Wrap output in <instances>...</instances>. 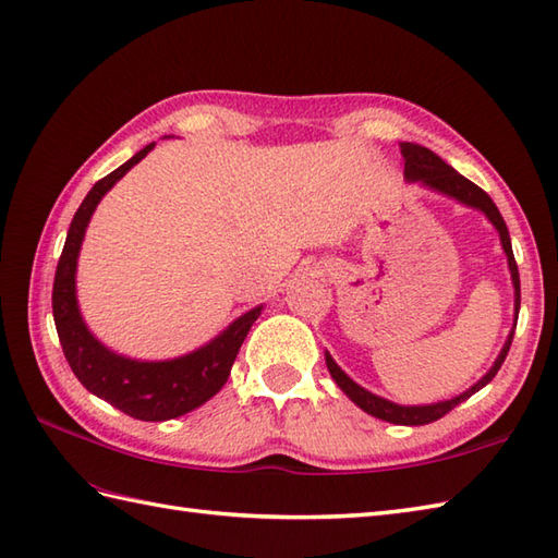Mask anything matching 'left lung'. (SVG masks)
<instances>
[{"mask_svg": "<svg viewBox=\"0 0 558 558\" xmlns=\"http://www.w3.org/2000/svg\"><path fill=\"white\" fill-rule=\"evenodd\" d=\"M399 149H401V157H404V178L409 180V183H421L427 190L439 192V194H445V197L457 199L459 204L471 206V209L483 211L489 223L497 228L499 240H501V250H504V254H507L509 274H511V282H513V328H515L518 308H521V278H518V266H515L513 250H511L509 228H507V223H504V218L495 206V202L489 199V194L485 190H481L475 183H471L469 178H463L461 173H457L454 168H451L447 161L439 159L437 154L430 151L427 147L413 145V142H401ZM513 328L509 332L507 342H504L499 356L495 359V364H492V368L483 375L481 380L471 385L465 392L451 397V399H445V401H435V404H418V407L395 404V401L373 395V392L366 390V387H361L359 383H354L338 364H335V359L328 352H326V364H328L332 380L338 383L340 390L349 399H352L359 409H364L366 413H371V416L387 421V423H395V425H425V423H433L437 418H442L445 413H449L451 409L459 407L461 401H465L477 390H483V387L492 378H495L497 371L504 364V359H507V354H509V347H511V340H513Z\"/></svg>", "mask_w": 558, "mask_h": 558, "instance_id": "8db88e82", "label": "left lung"}]
</instances>
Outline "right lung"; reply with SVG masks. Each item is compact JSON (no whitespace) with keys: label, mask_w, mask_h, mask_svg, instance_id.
Masks as SVG:
<instances>
[{"label":"right lung","mask_w":558,"mask_h":558,"mask_svg":"<svg viewBox=\"0 0 558 558\" xmlns=\"http://www.w3.org/2000/svg\"><path fill=\"white\" fill-rule=\"evenodd\" d=\"M151 149L154 142L107 178H101L87 192L83 204L77 206L66 244H63V252L59 256L54 290H51V308H54V323L63 354H66L71 371L87 392L109 401L111 407L137 421H168L185 416V413L202 407L226 385L240 347L254 326V320L262 316L264 304L232 320L211 342L202 344L190 354L166 361H137L116 354L89 332L75 296V270L85 230L104 194L119 183L135 163L145 159Z\"/></svg>","instance_id":"obj_1"}]
</instances>
